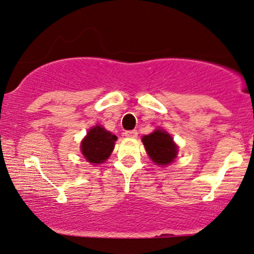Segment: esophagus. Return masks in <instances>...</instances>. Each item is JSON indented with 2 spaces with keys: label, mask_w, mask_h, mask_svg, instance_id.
Returning a JSON list of instances; mask_svg holds the SVG:
<instances>
[{
  "label": "esophagus",
  "mask_w": 254,
  "mask_h": 254,
  "mask_svg": "<svg viewBox=\"0 0 254 254\" xmlns=\"http://www.w3.org/2000/svg\"><path fill=\"white\" fill-rule=\"evenodd\" d=\"M124 135L125 137H129V138H136L137 135H138V132H137V130H131V131H127Z\"/></svg>",
  "instance_id": "1"
}]
</instances>
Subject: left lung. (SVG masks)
Returning <instances> with one entry per match:
<instances>
[{
	"instance_id": "1",
	"label": "left lung",
	"mask_w": 254,
	"mask_h": 254,
	"mask_svg": "<svg viewBox=\"0 0 254 254\" xmlns=\"http://www.w3.org/2000/svg\"><path fill=\"white\" fill-rule=\"evenodd\" d=\"M145 150L151 161L159 166H167L174 161L178 154V145L165 130L156 129L154 132L142 137Z\"/></svg>"
}]
</instances>
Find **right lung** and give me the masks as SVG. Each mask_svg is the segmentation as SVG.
<instances>
[{"mask_svg": "<svg viewBox=\"0 0 254 254\" xmlns=\"http://www.w3.org/2000/svg\"><path fill=\"white\" fill-rule=\"evenodd\" d=\"M116 141L117 136L112 135L101 125H95L81 142V151L84 159L92 165L103 164L115 149Z\"/></svg>", "mask_w": 254, "mask_h": 254, "instance_id": "add662e5", "label": "right lung"}]
</instances>
